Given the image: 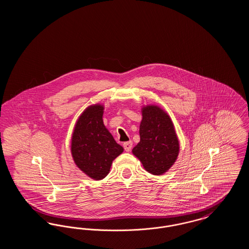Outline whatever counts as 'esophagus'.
<instances>
[{"mask_svg":"<svg viewBox=\"0 0 249 249\" xmlns=\"http://www.w3.org/2000/svg\"><path fill=\"white\" fill-rule=\"evenodd\" d=\"M123 147L125 149V151L127 152H130L131 147H132V142L131 141H128V142H125L123 143Z\"/></svg>","mask_w":249,"mask_h":249,"instance_id":"1","label":"esophagus"}]
</instances>
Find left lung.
<instances>
[{"mask_svg": "<svg viewBox=\"0 0 249 249\" xmlns=\"http://www.w3.org/2000/svg\"><path fill=\"white\" fill-rule=\"evenodd\" d=\"M140 142L132 154L151 175L161 176L174 165L179 154V141L170 116L158 106L142 108Z\"/></svg>", "mask_w": 249, "mask_h": 249, "instance_id": "8db88e82", "label": "left lung"}]
</instances>
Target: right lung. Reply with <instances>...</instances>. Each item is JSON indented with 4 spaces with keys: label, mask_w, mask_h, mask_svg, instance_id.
Listing matches in <instances>:
<instances>
[{
    "label": "right lung",
    "mask_w": 249,
    "mask_h": 249,
    "mask_svg": "<svg viewBox=\"0 0 249 249\" xmlns=\"http://www.w3.org/2000/svg\"><path fill=\"white\" fill-rule=\"evenodd\" d=\"M104 109L99 104L87 107L77 119L71 135L74 163L94 180L106 178L113 160L124 150L104 124Z\"/></svg>",
    "instance_id": "add662e5"
}]
</instances>
